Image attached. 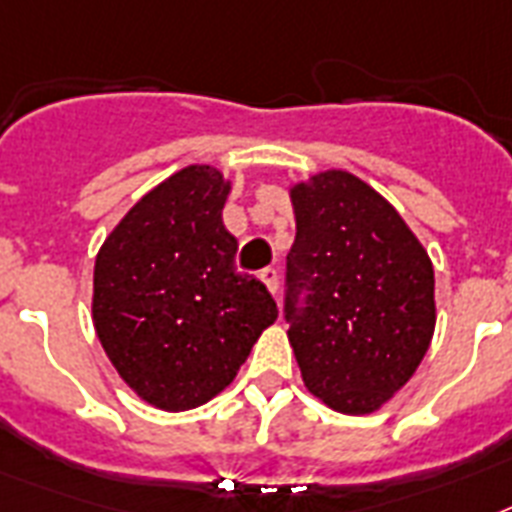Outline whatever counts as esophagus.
Segmentation results:
<instances>
[{
	"label": "esophagus",
	"instance_id": "1",
	"mask_svg": "<svg viewBox=\"0 0 512 512\" xmlns=\"http://www.w3.org/2000/svg\"><path fill=\"white\" fill-rule=\"evenodd\" d=\"M259 277H261V282L266 285V290H269L272 295H277V290H280V272L269 266V269H261Z\"/></svg>",
	"mask_w": 512,
	"mask_h": 512
}]
</instances>
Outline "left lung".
I'll list each match as a JSON object with an SVG mask.
<instances>
[{"label": "left lung", "mask_w": 512, "mask_h": 512, "mask_svg": "<svg viewBox=\"0 0 512 512\" xmlns=\"http://www.w3.org/2000/svg\"><path fill=\"white\" fill-rule=\"evenodd\" d=\"M285 319L311 395L379 411L413 377L437 322L434 266L395 206L342 170L290 188Z\"/></svg>", "instance_id": "left-lung-1"}]
</instances>
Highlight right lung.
I'll use <instances>...</instances> for the list:
<instances>
[{"instance_id": "add662e5", "label": "right lung", "mask_w": 512, "mask_h": 512, "mask_svg": "<svg viewBox=\"0 0 512 512\" xmlns=\"http://www.w3.org/2000/svg\"><path fill=\"white\" fill-rule=\"evenodd\" d=\"M230 183L190 164L120 219L94 266V327L125 384L154 408L190 411L225 390L277 303L235 269L222 222Z\"/></svg>"}]
</instances>
